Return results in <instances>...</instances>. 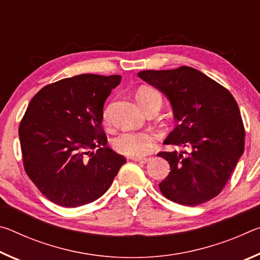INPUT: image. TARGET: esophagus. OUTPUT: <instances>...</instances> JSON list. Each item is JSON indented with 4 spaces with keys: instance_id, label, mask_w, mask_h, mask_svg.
Returning a JSON list of instances; mask_svg holds the SVG:
<instances>
[{
    "instance_id": "esophagus-1",
    "label": "esophagus",
    "mask_w": 260,
    "mask_h": 260,
    "mask_svg": "<svg viewBox=\"0 0 260 260\" xmlns=\"http://www.w3.org/2000/svg\"><path fill=\"white\" fill-rule=\"evenodd\" d=\"M132 160L134 161H138V162H142V164H146L149 160H150V158H142V157H132Z\"/></svg>"
}]
</instances>
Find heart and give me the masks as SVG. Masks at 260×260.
I'll use <instances>...</instances> for the list:
<instances>
[{
  "mask_svg": "<svg viewBox=\"0 0 260 260\" xmlns=\"http://www.w3.org/2000/svg\"><path fill=\"white\" fill-rule=\"evenodd\" d=\"M141 107H144L152 100H158L161 102L160 94L156 89L150 87L140 88L136 93ZM110 108L105 107L102 112V118L104 121L109 119ZM158 140L156 133L150 131L144 132H124L113 140L112 146L114 150L125 156H144L150 152Z\"/></svg>",
  "mask_w": 260,
  "mask_h": 260,
  "instance_id": "1",
  "label": "heart"
}]
</instances>
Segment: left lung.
<instances>
[{
	"mask_svg": "<svg viewBox=\"0 0 260 260\" xmlns=\"http://www.w3.org/2000/svg\"><path fill=\"white\" fill-rule=\"evenodd\" d=\"M170 99L178 125L165 144L190 151H160L170 164V174L159 183L167 200L196 206L218 196L244 151L245 131L235 99L199 70L139 72Z\"/></svg>",
	"mask_w": 260,
	"mask_h": 260,
	"instance_id": "8db88e82",
	"label": "left lung"
}]
</instances>
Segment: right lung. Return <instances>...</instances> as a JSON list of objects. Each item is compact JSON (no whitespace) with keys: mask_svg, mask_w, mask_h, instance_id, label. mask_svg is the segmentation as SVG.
Instances as JSON below:
<instances>
[{"mask_svg":"<svg viewBox=\"0 0 260 260\" xmlns=\"http://www.w3.org/2000/svg\"><path fill=\"white\" fill-rule=\"evenodd\" d=\"M120 76L80 74L34 95L19 125L26 174L52 203L77 208L100 199L125 164L107 146L105 100ZM96 149L95 153L90 150Z\"/></svg>","mask_w":260,"mask_h":260,"instance_id":"right-lung-1","label":"right lung"}]
</instances>
